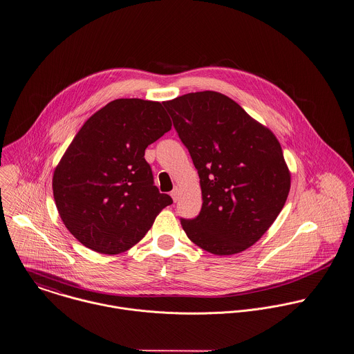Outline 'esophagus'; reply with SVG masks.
<instances>
[{
  "instance_id": "obj_1",
  "label": "esophagus",
  "mask_w": 354,
  "mask_h": 354,
  "mask_svg": "<svg viewBox=\"0 0 354 354\" xmlns=\"http://www.w3.org/2000/svg\"><path fill=\"white\" fill-rule=\"evenodd\" d=\"M179 187H175L172 192H171V197H172V200L176 203L178 200H179Z\"/></svg>"
}]
</instances>
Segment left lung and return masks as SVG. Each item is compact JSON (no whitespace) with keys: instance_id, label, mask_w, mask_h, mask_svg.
<instances>
[{"instance_id":"1","label":"left lung","mask_w":354,"mask_h":354,"mask_svg":"<svg viewBox=\"0 0 354 354\" xmlns=\"http://www.w3.org/2000/svg\"><path fill=\"white\" fill-rule=\"evenodd\" d=\"M174 127L198 171L203 208L180 218L201 249L230 256L256 243L282 211L290 171L274 133L217 91L165 101Z\"/></svg>"}]
</instances>
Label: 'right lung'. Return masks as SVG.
Instances as JSON below:
<instances>
[{
	"instance_id": "add662e5",
	"label": "right lung",
	"mask_w": 354,
	"mask_h": 354,
	"mask_svg": "<svg viewBox=\"0 0 354 354\" xmlns=\"http://www.w3.org/2000/svg\"><path fill=\"white\" fill-rule=\"evenodd\" d=\"M171 126L160 102L140 98L115 100L82 126L53 174L57 211L82 245L123 253L172 204L145 160V149Z\"/></svg>"
}]
</instances>
